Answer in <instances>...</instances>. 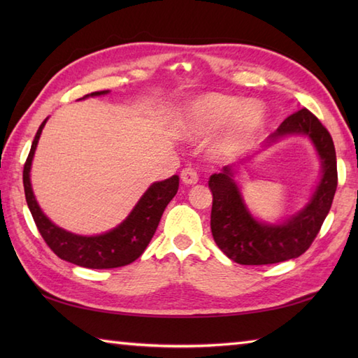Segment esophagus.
<instances>
[{
    "mask_svg": "<svg viewBox=\"0 0 358 358\" xmlns=\"http://www.w3.org/2000/svg\"><path fill=\"white\" fill-rule=\"evenodd\" d=\"M180 175H181V181H183L185 185H195L196 181H199V173H196L194 167H185Z\"/></svg>",
    "mask_w": 358,
    "mask_h": 358,
    "instance_id": "34e87169",
    "label": "esophagus"
}]
</instances>
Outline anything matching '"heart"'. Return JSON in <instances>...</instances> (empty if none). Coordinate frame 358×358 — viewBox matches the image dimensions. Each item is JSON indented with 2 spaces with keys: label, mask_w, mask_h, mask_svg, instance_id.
I'll return each mask as SVG.
<instances>
[{
  "label": "heart",
  "mask_w": 358,
  "mask_h": 358,
  "mask_svg": "<svg viewBox=\"0 0 358 358\" xmlns=\"http://www.w3.org/2000/svg\"><path fill=\"white\" fill-rule=\"evenodd\" d=\"M263 124V110L254 103L243 104L235 96L210 92L189 106L178 131L187 138L217 132L210 152L217 158H231L245 149Z\"/></svg>",
  "instance_id": "heart-1"
}]
</instances>
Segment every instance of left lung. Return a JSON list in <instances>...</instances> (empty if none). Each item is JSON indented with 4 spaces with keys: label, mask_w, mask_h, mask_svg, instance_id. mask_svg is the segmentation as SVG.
Listing matches in <instances>:
<instances>
[{
    "label": "left lung",
    "mask_w": 358,
    "mask_h": 358,
    "mask_svg": "<svg viewBox=\"0 0 358 358\" xmlns=\"http://www.w3.org/2000/svg\"><path fill=\"white\" fill-rule=\"evenodd\" d=\"M286 135H306L322 159V180L309 203L280 224L260 223L250 215L234 180L235 166L210 175V229L217 246L238 264H272L305 254L329 214L337 189V157L332 136L308 109L289 115L268 144Z\"/></svg>",
    "instance_id": "8db88e82"
}]
</instances>
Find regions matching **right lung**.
I'll use <instances>...</instances> for the list:
<instances>
[{
	"label": "right lung",
	"mask_w": 358,
	"mask_h": 358,
	"mask_svg": "<svg viewBox=\"0 0 358 358\" xmlns=\"http://www.w3.org/2000/svg\"><path fill=\"white\" fill-rule=\"evenodd\" d=\"M108 92L109 90L92 92L80 98V100H85L87 96L106 95ZM45 121H48V118L43 121L40 129L36 131L32 148H30L29 157L24 163V171H22L26 201L41 237L62 260L83 266V268L112 269L135 262L144 252V249L148 248L166 206L177 194L180 183L178 175H173L171 178L157 181V183L152 185L124 222L113 227L112 231L101 235H94V237H83V235L67 232L53 224L43 214V210L35 200L32 185H30V166H32L36 144L40 140Z\"/></svg>",
	"instance_id": "1"
}]
</instances>
